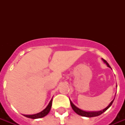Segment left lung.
<instances>
[{
	"mask_svg": "<svg viewBox=\"0 0 125 125\" xmlns=\"http://www.w3.org/2000/svg\"><path fill=\"white\" fill-rule=\"evenodd\" d=\"M102 60H103V61L104 62V63L107 65V66L108 67H110V68H111V67L110 66V65L108 63V62H107L105 60H104L103 58H102ZM116 87H117V85H116ZM69 101H70V103H71V107H72L73 110L74 111V112H76L77 114L79 115H81V116L87 117H92L99 116V115L102 114L105 111H106L107 110H108V109L111 106H112L113 102H114V100H113V101H112L110 104H109V105L106 107V108H105L104 109H103V110L97 111V112H95H95H87V111L82 110H81V109L78 108V107H76V106H75V105L72 103V101H71L70 99H69Z\"/></svg>",
	"mask_w": 125,
	"mask_h": 125,
	"instance_id": "left-lung-1",
	"label": "left lung"
}]
</instances>
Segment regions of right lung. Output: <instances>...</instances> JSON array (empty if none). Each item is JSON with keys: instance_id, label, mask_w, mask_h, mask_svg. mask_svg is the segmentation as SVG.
<instances>
[{"instance_id": "add662e5", "label": "right lung", "mask_w": 125, "mask_h": 125, "mask_svg": "<svg viewBox=\"0 0 125 125\" xmlns=\"http://www.w3.org/2000/svg\"><path fill=\"white\" fill-rule=\"evenodd\" d=\"M52 99L51 100V101L49 102V104L47 105V106L46 107L43 111H42L41 112L33 115H23L26 117H28V118L34 119L43 117L46 116V115L49 114L50 110H51V107H52Z\"/></svg>"}]
</instances>
